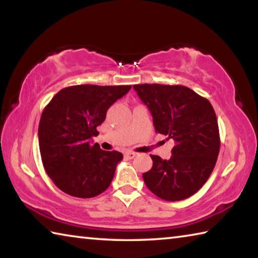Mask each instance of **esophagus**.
<instances>
[{
	"mask_svg": "<svg viewBox=\"0 0 258 258\" xmlns=\"http://www.w3.org/2000/svg\"><path fill=\"white\" fill-rule=\"evenodd\" d=\"M135 156H137V154H135V152H133V151H126L124 154V157H125V158H127V159H133Z\"/></svg>",
	"mask_w": 258,
	"mask_h": 258,
	"instance_id": "esophagus-1",
	"label": "esophagus"
}]
</instances>
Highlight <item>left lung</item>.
<instances>
[{
    "label": "left lung",
    "instance_id": "8db88e82",
    "mask_svg": "<svg viewBox=\"0 0 258 258\" xmlns=\"http://www.w3.org/2000/svg\"><path fill=\"white\" fill-rule=\"evenodd\" d=\"M133 89L150 110L156 133L175 142L168 160L150 155L154 164L142 175L146 185L167 202L191 197L211 176L220 152L213 106L182 85L138 84Z\"/></svg>",
    "mask_w": 258,
    "mask_h": 258
}]
</instances>
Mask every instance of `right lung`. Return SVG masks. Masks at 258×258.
<instances>
[{"label":"right lung","mask_w":258,"mask_h":258,"mask_svg":"<svg viewBox=\"0 0 258 258\" xmlns=\"http://www.w3.org/2000/svg\"><path fill=\"white\" fill-rule=\"evenodd\" d=\"M131 85H75L59 91L42 112L38 143L47 175L64 194L92 198L108 189L118 151H104L98 143L97 127L106 119L112 103L123 98Z\"/></svg>","instance_id":"1"}]
</instances>
